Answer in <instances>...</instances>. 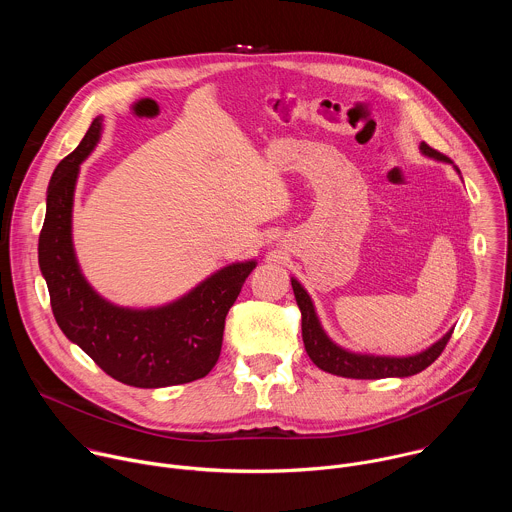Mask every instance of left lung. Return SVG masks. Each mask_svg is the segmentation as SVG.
<instances>
[{
    "label": "left lung",
    "mask_w": 512,
    "mask_h": 512,
    "mask_svg": "<svg viewBox=\"0 0 512 512\" xmlns=\"http://www.w3.org/2000/svg\"><path fill=\"white\" fill-rule=\"evenodd\" d=\"M420 152L438 162L452 164L448 156L430 148L426 142L420 144ZM454 170L460 175V170L456 166ZM291 287L295 293V301L301 309V335H303L305 352L319 370L329 372L333 376L352 378V380H382V378H408V376L420 374L442 354L454 329V327L448 329L436 344L412 356H378L368 352H352L348 348L335 344L333 339L325 333L309 293L295 277H291Z\"/></svg>",
    "instance_id": "8db88e82"
}]
</instances>
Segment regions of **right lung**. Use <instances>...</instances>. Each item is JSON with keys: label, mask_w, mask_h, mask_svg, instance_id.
Returning a JSON list of instances; mask_svg holds the SVG:
<instances>
[{"label": "right lung", "mask_w": 512, "mask_h": 512, "mask_svg": "<svg viewBox=\"0 0 512 512\" xmlns=\"http://www.w3.org/2000/svg\"><path fill=\"white\" fill-rule=\"evenodd\" d=\"M102 116L54 170L38 243L54 317L72 344L108 376L134 388H166L205 378L219 360L225 317L255 259L211 273L179 299L156 307H124L102 297L84 277L72 239L80 164L96 148Z\"/></svg>", "instance_id": "add662e5"}]
</instances>
